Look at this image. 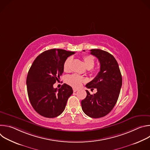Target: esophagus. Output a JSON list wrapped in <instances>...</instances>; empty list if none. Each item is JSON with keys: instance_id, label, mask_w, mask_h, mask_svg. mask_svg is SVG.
I'll return each instance as SVG.
<instances>
[{"instance_id": "esophagus-1", "label": "esophagus", "mask_w": 150, "mask_h": 150, "mask_svg": "<svg viewBox=\"0 0 150 150\" xmlns=\"http://www.w3.org/2000/svg\"><path fill=\"white\" fill-rule=\"evenodd\" d=\"M78 90V88H73V91H74V92H76V91H77Z\"/></svg>"}]
</instances>
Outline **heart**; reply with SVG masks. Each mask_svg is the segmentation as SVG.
Listing matches in <instances>:
<instances>
[{
	"label": "heart",
	"mask_w": 150,
	"mask_h": 150,
	"mask_svg": "<svg viewBox=\"0 0 150 150\" xmlns=\"http://www.w3.org/2000/svg\"><path fill=\"white\" fill-rule=\"evenodd\" d=\"M82 59L85 66H86V67L88 69H91L94 67L95 60L92 56L91 55L84 56ZM72 62V57L70 56L66 59L63 65V69L64 71L66 72H69L71 71ZM85 81H86V79L77 74L71 75L67 76L66 78V82H67V83L75 88L79 87L81 85V84Z\"/></svg>",
	"instance_id": "obj_1"
}]
</instances>
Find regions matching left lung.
I'll list each match as a JSON object with an SVG mask.
<instances>
[{
  "label": "left lung",
  "mask_w": 150,
  "mask_h": 150,
  "mask_svg": "<svg viewBox=\"0 0 150 150\" xmlns=\"http://www.w3.org/2000/svg\"><path fill=\"white\" fill-rule=\"evenodd\" d=\"M90 52L98 59L100 71L85 86L91 90L96 88L97 92L92 95L86 90L87 95L81 101V106L83 112L89 117L100 118L109 114L115 107L122 78L118 63L113 55L100 49H92Z\"/></svg>",
  "instance_id": "obj_1"
}]
</instances>
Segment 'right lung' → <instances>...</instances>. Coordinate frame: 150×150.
<instances>
[{
    "mask_svg": "<svg viewBox=\"0 0 150 150\" xmlns=\"http://www.w3.org/2000/svg\"><path fill=\"white\" fill-rule=\"evenodd\" d=\"M74 52L50 49L39 54L33 62L27 77V93L34 109L41 116L53 118L59 116L65 109L73 90L63 83L60 89L54 88L63 72V65Z\"/></svg>",
    "mask_w": 150,
    "mask_h": 150,
    "instance_id": "obj_1",
    "label": "right lung"
}]
</instances>
